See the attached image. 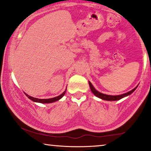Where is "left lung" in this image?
<instances>
[{
	"instance_id": "8db88e82",
	"label": "left lung",
	"mask_w": 151,
	"mask_h": 151,
	"mask_svg": "<svg viewBox=\"0 0 151 151\" xmlns=\"http://www.w3.org/2000/svg\"><path fill=\"white\" fill-rule=\"evenodd\" d=\"M89 85H90V89H91V91H92L93 94H94L95 96L100 98V99H103V100H105V101H118V100H120L121 99H122V98H124L127 96H129V95H130L131 94H132V93L134 92L135 90V89L137 88H135L134 89H133L132 90L129 91V92L125 93V94H121V95H118V96H111V95H107V94H102V93L98 92V91L95 89L93 86L92 85V83L89 81Z\"/></svg>"
}]
</instances>
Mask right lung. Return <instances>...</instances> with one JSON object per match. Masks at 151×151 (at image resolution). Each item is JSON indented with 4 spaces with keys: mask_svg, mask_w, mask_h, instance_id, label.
<instances>
[{
    "mask_svg": "<svg viewBox=\"0 0 151 151\" xmlns=\"http://www.w3.org/2000/svg\"><path fill=\"white\" fill-rule=\"evenodd\" d=\"M65 92H66V90H65L62 94L59 95L58 96L52 98V99H37V98H33L32 96H29V95L27 94H25V95H26L29 99H31V101H33L34 102H37V103H53V102L58 101V100L61 99V98L64 96V94H65Z\"/></svg>",
    "mask_w": 151,
    "mask_h": 151,
    "instance_id": "add662e5",
    "label": "right lung"
}]
</instances>
